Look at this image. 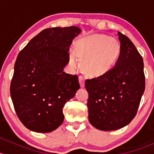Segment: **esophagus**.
<instances>
[{
  "mask_svg": "<svg viewBox=\"0 0 154 154\" xmlns=\"http://www.w3.org/2000/svg\"><path fill=\"white\" fill-rule=\"evenodd\" d=\"M79 82H80V86L84 87V86H85V78L83 77V76H80V77H79Z\"/></svg>",
  "mask_w": 154,
  "mask_h": 154,
  "instance_id": "obj_1",
  "label": "esophagus"
}]
</instances>
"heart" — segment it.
Segmentation results:
<instances>
[{"label": "heart", "mask_w": 154, "mask_h": 154, "mask_svg": "<svg viewBox=\"0 0 154 154\" xmlns=\"http://www.w3.org/2000/svg\"><path fill=\"white\" fill-rule=\"evenodd\" d=\"M121 45L117 39L105 34H92L76 42V48L68 51V63L73 69L81 67L92 76H101L109 71L117 63Z\"/></svg>", "instance_id": "b5f03b06"}]
</instances>
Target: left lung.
<instances>
[{"mask_svg":"<svg viewBox=\"0 0 154 154\" xmlns=\"http://www.w3.org/2000/svg\"><path fill=\"white\" fill-rule=\"evenodd\" d=\"M121 54L109 71L86 80L88 121L98 130H119L131 122L145 88L144 63L133 43L118 32Z\"/></svg>","mask_w":154,"mask_h":154,"instance_id":"left-lung-1","label":"left lung"}]
</instances>
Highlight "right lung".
Returning <instances> with one entry per match:
<instances>
[{
  "label": "right lung",
  "instance_id": "obj_1",
  "mask_svg": "<svg viewBox=\"0 0 154 154\" xmlns=\"http://www.w3.org/2000/svg\"><path fill=\"white\" fill-rule=\"evenodd\" d=\"M80 32L75 26L45 29L18 54L10 95L18 119L29 130L50 133L63 124L64 105L80 87L77 75L63 71L70 45Z\"/></svg>",
  "mask_w": 154,
  "mask_h": 154
}]
</instances>
